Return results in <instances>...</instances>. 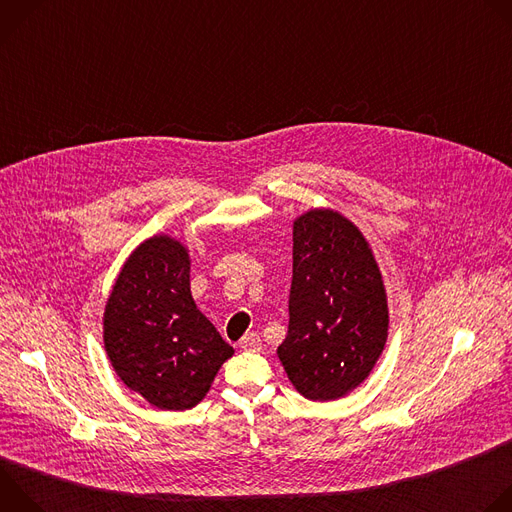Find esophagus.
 <instances>
[{
  "label": "esophagus",
  "mask_w": 512,
  "mask_h": 512,
  "mask_svg": "<svg viewBox=\"0 0 512 512\" xmlns=\"http://www.w3.org/2000/svg\"><path fill=\"white\" fill-rule=\"evenodd\" d=\"M241 348H243L245 352H259V350H261V338H259V334H255V332L245 334L243 340H241Z\"/></svg>",
  "instance_id": "obj_1"
}]
</instances>
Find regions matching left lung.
Instances as JSON below:
<instances>
[{"instance_id": "8db88e82", "label": "left lung", "mask_w": 512, "mask_h": 512, "mask_svg": "<svg viewBox=\"0 0 512 512\" xmlns=\"http://www.w3.org/2000/svg\"><path fill=\"white\" fill-rule=\"evenodd\" d=\"M389 330L381 269L346 216L312 208L294 221L287 336L277 356L306 399L348 395L377 364Z\"/></svg>"}]
</instances>
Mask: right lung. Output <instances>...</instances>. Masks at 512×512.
Wrapping results in <instances>:
<instances>
[{"label": "right lung", "mask_w": 512, "mask_h": 512, "mask_svg": "<svg viewBox=\"0 0 512 512\" xmlns=\"http://www.w3.org/2000/svg\"><path fill=\"white\" fill-rule=\"evenodd\" d=\"M103 342L123 385L168 411L198 405L235 354L196 308L188 249L168 235L145 239L123 263L105 306Z\"/></svg>", "instance_id": "add662e5"}]
</instances>
